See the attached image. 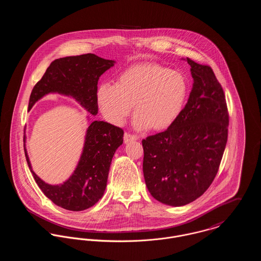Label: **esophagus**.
<instances>
[{"mask_svg": "<svg viewBox=\"0 0 261 261\" xmlns=\"http://www.w3.org/2000/svg\"><path fill=\"white\" fill-rule=\"evenodd\" d=\"M137 140H138V139H137L135 136H132V135L127 134V133H125L124 136H123V142H124V144H128V143L134 142V141H137Z\"/></svg>", "mask_w": 261, "mask_h": 261, "instance_id": "1", "label": "esophagus"}]
</instances>
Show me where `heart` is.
Listing matches in <instances>:
<instances>
[{"mask_svg":"<svg viewBox=\"0 0 261 261\" xmlns=\"http://www.w3.org/2000/svg\"><path fill=\"white\" fill-rule=\"evenodd\" d=\"M185 77L159 63L128 66L117 75L114 85L103 83L97 101L103 115L114 124L126 119L134 105V125L138 129L161 132L179 117L186 101Z\"/></svg>","mask_w":261,"mask_h":261,"instance_id":"b5f03b06","label":"heart"}]
</instances>
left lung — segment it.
Listing matches in <instances>:
<instances>
[{
	"label": "left lung",
	"mask_w": 261,
	"mask_h": 261,
	"mask_svg": "<svg viewBox=\"0 0 261 261\" xmlns=\"http://www.w3.org/2000/svg\"><path fill=\"white\" fill-rule=\"evenodd\" d=\"M194 83L177 120L143 140V171L150 195L170 206L202 196L215 179L228 138L225 94L212 68L187 58Z\"/></svg>",
	"instance_id": "1"
}]
</instances>
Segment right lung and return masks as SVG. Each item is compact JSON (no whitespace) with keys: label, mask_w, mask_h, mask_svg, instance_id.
I'll list each match as a JSON object with an SVG mask.
<instances>
[{"label":"right lung","mask_w":261,"mask_h":261,"mask_svg":"<svg viewBox=\"0 0 261 261\" xmlns=\"http://www.w3.org/2000/svg\"><path fill=\"white\" fill-rule=\"evenodd\" d=\"M113 65V60L91 53L54 60L31 92L29 111L44 95L57 92L72 96L87 112L97 114V82ZM122 138L120 127L101 120L90 122L78 165L69 179L60 185H49L33 172L25 148V135L24 149L29 169L44 195L66 210L82 211L103 196L112 156L122 145Z\"/></svg>","instance_id":"1"}]
</instances>
